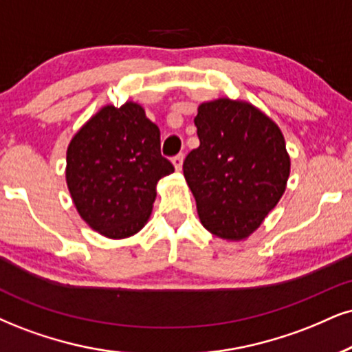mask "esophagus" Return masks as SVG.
<instances>
[{"label":"esophagus","mask_w":352,"mask_h":352,"mask_svg":"<svg viewBox=\"0 0 352 352\" xmlns=\"http://www.w3.org/2000/svg\"><path fill=\"white\" fill-rule=\"evenodd\" d=\"M183 160H184L183 153H177L176 156H173V164H175L177 171H181V168H183Z\"/></svg>","instance_id":"esophagus-1"}]
</instances>
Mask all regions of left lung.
<instances>
[{
    "instance_id": "1",
    "label": "left lung",
    "mask_w": 352,
    "mask_h": 352,
    "mask_svg": "<svg viewBox=\"0 0 352 352\" xmlns=\"http://www.w3.org/2000/svg\"><path fill=\"white\" fill-rule=\"evenodd\" d=\"M201 145L183 163L204 227L243 240L285 190L290 158L279 127L251 104L217 99L194 117Z\"/></svg>"
}]
</instances>
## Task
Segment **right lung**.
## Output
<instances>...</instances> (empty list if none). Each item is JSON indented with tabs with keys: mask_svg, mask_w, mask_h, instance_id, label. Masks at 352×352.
<instances>
[{
	"mask_svg": "<svg viewBox=\"0 0 352 352\" xmlns=\"http://www.w3.org/2000/svg\"><path fill=\"white\" fill-rule=\"evenodd\" d=\"M160 143V129L135 102L102 107L73 137L67 183L91 228L125 238L146 223L156 183L175 171Z\"/></svg>",
	"mask_w": 352,
	"mask_h": 352,
	"instance_id": "obj_1",
	"label": "right lung"
}]
</instances>
